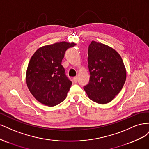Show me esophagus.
I'll return each mask as SVG.
<instances>
[{"mask_svg":"<svg viewBox=\"0 0 149 149\" xmlns=\"http://www.w3.org/2000/svg\"><path fill=\"white\" fill-rule=\"evenodd\" d=\"M73 81L74 83H77L78 82V77H77V76H75V77L73 78Z\"/></svg>","mask_w":149,"mask_h":149,"instance_id":"obj_1","label":"esophagus"}]
</instances>
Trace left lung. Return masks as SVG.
<instances>
[{
    "mask_svg": "<svg viewBox=\"0 0 149 149\" xmlns=\"http://www.w3.org/2000/svg\"><path fill=\"white\" fill-rule=\"evenodd\" d=\"M89 83L84 86L90 100L99 104L111 102L121 91L126 79L123 60L115 49L92 41L88 47Z\"/></svg>",
    "mask_w": 149,
    "mask_h": 149,
    "instance_id": "left-lung-1",
    "label": "left lung"
}]
</instances>
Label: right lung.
I'll use <instances>...</instances> for the list:
<instances>
[{"mask_svg": "<svg viewBox=\"0 0 149 149\" xmlns=\"http://www.w3.org/2000/svg\"><path fill=\"white\" fill-rule=\"evenodd\" d=\"M74 43L62 42L38 48L31 56L26 81L31 94L40 102L55 106L63 101L72 83L61 65L67 49Z\"/></svg>", "mask_w": 149, "mask_h": 149, "instance_id": "obj_1", "label": "right lung"}]
</instances>
